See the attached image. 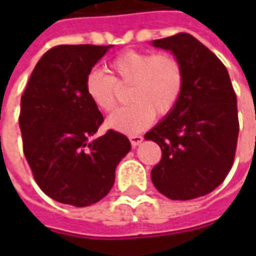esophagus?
I'll use <instances>...</instances> for the list:
<instances>
[{
    "label": "esophagus",
    "instance_id": "1",
    "mask_svg": "<svg viewBox=\"0 0 256 256\" xmlns=\"http://www.w3.org/2000/svg\"><path fill=\"white\" fill-rule=\"evenodd\" d=\"M128 138H130V142H132V145H133V146H137V145H140L141 144V142H142V136H137V134H136V136H130V137H128Z\"/></svg>",
    "mask_w": 256,
    "mask_h": 256
}]
</instances>
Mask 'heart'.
Returning a JSON list of instances; mask_svg holds the SVG:
<instances>
[{"label": "heart", "mask_w": 256, "mask_h": 256, "mask_svg": "<svg viewBox=\"0 0 256 256\" xmlns=\"http://www.w3.org/2000/svg\"><path fill=\"white\" fill-rule=\"evenodd\" d=\"M114 75L92 70L86 75L84 90L98 110L111 112L118 106V84L130 86L133 104L114 112L108 126L116 132L136 134L148 128L155 114L166 116L176 108L185 84V70L172 53L128 50L110 64Z\"/></svg>", "instance_id": "1"}]
</instances>
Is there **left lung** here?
Wrapping results in <instances>:
<instances>
[{
  "instance_id": "left-lung-1",
  "label": "left lung",
  "mask_w": 256,
  "mask_h": 256,
  "mask_svg": "<svg viewBox=\"0 0 256 256\" xmlns=\"http://www.w3.org/2000/svg\"><path fill=\"white\" fill-rule=\"evenodd\" d=\"M152 45L181 60L185 84L176 108L145 134L162 150L150 178L172 200L200 198L224 182L233 166L238 137L236 93L222 62L190 34L180 32Z\"/></svg>"
}]
</instances>
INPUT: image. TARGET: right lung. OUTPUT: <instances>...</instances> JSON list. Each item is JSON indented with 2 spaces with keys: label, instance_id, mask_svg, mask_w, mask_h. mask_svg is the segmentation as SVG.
I'll list each match as a JSON object with an SVG mask.
<instances>
[{
  "label": "right lung",
  "instance_id": "add662e5",
  "mask_svg": "<svg viewBox=\"0 0 256 256\" xmlns=\"http://www.w3.org/2000/svg\"><path fill=\"white\" fill-rule=\"evenodd\" d=\"M108 46L58 45L36 63L20 101L23 152L42 192L60 203L86 207L115 182V168L132 144L108 130L92 140L104 118L84 90L86 75Z\"/></svg>",
  "mask_w": 256,
  "mask_h": 256
}]
</instances>
